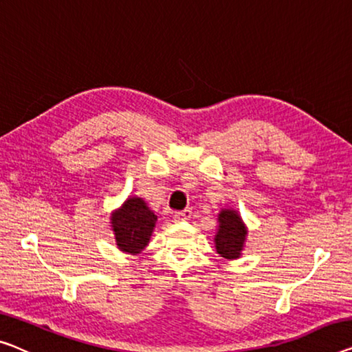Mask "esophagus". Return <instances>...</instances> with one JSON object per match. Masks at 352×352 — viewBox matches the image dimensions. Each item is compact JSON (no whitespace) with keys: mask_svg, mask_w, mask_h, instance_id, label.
I'll return each instance as SVG.
<instances>
[{"mask_svg":"<svg viewBox=\"0 0 352 352\" xmlns=\"http://www.w3.org/2000/svg\"><path fill=\"white\" fill-rule=\"evenodd\" d=\"M188 218H191V210L190 208H185V210H182V212L174 213V221H183V219H188Z\"/></svg>","mask_w":352,"mask_h":352,"instance_id":"34e87169","label":"esophagus"}]
</instances>
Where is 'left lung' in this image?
<instances>
[{
    "mask_svg": "<svg viewBox=\"0 0 352 352\" xmlns=\"http://www.w3.org/2000/svg\"><path fill=\"white\" fill-rule=\"evenodd\" d=\"M219 229L214 237L218 254L226 259H235L242 253L246 229L235 210H223L218 217Z\"/></svg>",
    "mask_w": 352,
    "mask_h": 352,
    "instance_id": "1",
    "label": "left lung"
}]
</instances>
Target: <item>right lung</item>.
Masks as SVG:
<instances>
[{
    "mask_svg": "<svg viewBox=\"0 0 352 352\" xmlns=\"http://www.w3.org/2000/svg\"><path fill=\"white\" fill-rule=\"evenodd\" d=\"M156 214L139 197H131L112 214V228L118 248L126 253H139L148 243Z\"/></svg>",
    "mask_w": 352,
    "mask_h": 352,
    "instance_id": "1",
    "label": "right lung"
}]
</instances>
